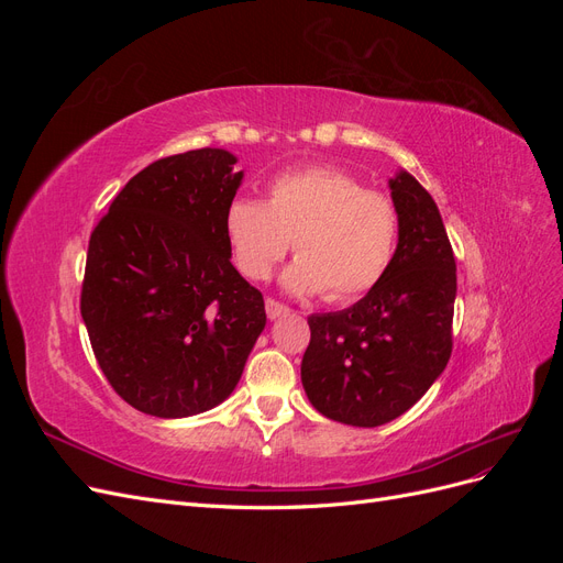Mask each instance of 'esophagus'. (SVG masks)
<instances>
[{
	"label": "esophagus",
	"mask_w": 563,
	"mask_h": 563,
	"mask_svg": "<svg viewBox=\"0 0 563 563\" xmlns=\"http://www.w3.org/2000/svg\"><path fill=\"white\" fill-rule=\"evenodd\" d=\"M265 312H267L269 319H279V317H286V314H288V308H286L284 302L275 300V298H267V300H265Z\"/></svg>",
	"instance_id": "obj_1"
}]
</instances>
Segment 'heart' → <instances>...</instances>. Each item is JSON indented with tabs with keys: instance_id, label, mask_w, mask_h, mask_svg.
Instances as JSON below:
<instances>
[{
	"instance_id": "obj_1",
	"label": "heart",
	"mask_w": 563,
	"mask_h": 563,
	"mask_svg": "<svg viewBox=\"0 0 563 563\" xmlns=\"http://www.w3.org/2000/svg\"><path fill=\"white\" fill-rule=\"evenodd\" d=\"M225 234L236 267L265 279L291 246L284 272L291 294L350 302L368 294L391 265L399 240L397 203L333 166H308L269 180L265 201L234 199Z\"/></svg>"
}]
</instances>
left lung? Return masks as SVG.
Wrapping results in <instances>:
<instances>
[{
	"label": "left lung",
	"mask_w": 563,
	"mask_h": 563,
	"mask_svg": "<svg viewBox=\"0 0 563 563\" xmlns=\"http://www.w3.org/2000/svg\"><path fill=\"white\" fill-rule=\"evenodd\" d=\"M399 242L385 277L340 312L308 317L300 380L321 416L378 428L406 413L444 373L453 335L455 258L430 192L408 174L389 178Z\"/></svg>",
	"instance_id": "obj_1"
}]
</instances>
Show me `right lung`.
<instances>
[{
	"instance_id": "1",
	"label": "right lung",
	"mask_w": 563,
	"mask_h": 563,
	"mask_svg": "<svg viewBox=\"0 0 563 563\" xmlns=\"http://www.w3.org/2000/svg\"><path fill=\"white\" fill-rule=\"evenodd\" d=\"M234 164L220 147L157 159L91 232L81 319L108 383L147 416L225 401L265 329L263 294L230 263Z\"/></svg>"
}]
</instances>
